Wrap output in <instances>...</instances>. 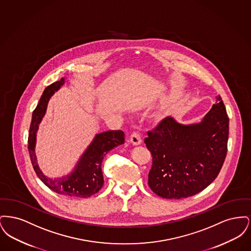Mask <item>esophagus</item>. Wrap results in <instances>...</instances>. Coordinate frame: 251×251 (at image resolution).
I'll use <instances>...</instances> for the list:
<instances>
[{
    "label": "esophagus",
    "instance_id": "34e87169",
    "mask_svg": "<svg viewBox=\"0 0 251 251\" xmlns=\"http://www.w3.org/2000/svg\"><path fill=\"white\" fill-rule=\"evenodd\" d=\"M130 142H131L133 146H138L142 143V139L139 135V133L137 132H132L130 136Z\"/></svg>",
    "mask_w": 251,
    "mask_h": 251
}]
</instances>
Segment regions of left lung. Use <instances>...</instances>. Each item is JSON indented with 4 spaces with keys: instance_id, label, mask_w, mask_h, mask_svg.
<instances>
[{
    "instance_id": "obj_1",
    "label": "left lung",
    "mask_w": 251,
    "mask_h": 251,
    "mask_svg": "<svg viewBox=\"0 0 251 251\" xmlns=\"http://www.w3.org/2000/svg\"><path fill=\"white\" fill-rule=\"evenodd\" d=\"M227 138L228 118L220 96L200 123L164 119L145 139L152 156L149 186L159 197L174 200L202 191L220 172Z\"/></svg>"
}]
</instances>
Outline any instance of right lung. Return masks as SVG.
<instances>
[{
    "instance_id": "add662e5",
    "label": "right lung",
    "mask_w": 251,
    "mask_h": 251,
    "mask_svg": "<svg viewBox=\"0 0 251 251\" xmlns=\"http://www.w3.org/2000/svg\"><path fill=\"white\" fill-rule=\"evenodd\" d=\"M64 84L65 78H62L60 81L50 84L43 91L39 102L33 112L28 136V151L37 177L50 190L67 197L85 199L95 195L102 187L104 183L101 171L102 160L108 151L124 144V132L108 131L96 134L70 174L54 179L44 175L36 160V131L46 113L49 100Z\"/></svg>"
}]
</instances>
